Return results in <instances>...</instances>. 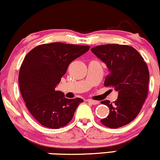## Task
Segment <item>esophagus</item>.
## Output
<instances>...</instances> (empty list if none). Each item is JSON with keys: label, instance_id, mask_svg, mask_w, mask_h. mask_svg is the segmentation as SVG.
I'll return each mask as SVG.
<instances>
[{"label": "esophagus", "instance_id": "obj_1", "mask_svg": "<svg viewBox=\"0 0 160 160\" xmlns=\"http://www.w3.org/2000/svg\"><path fill=\"white\" fill-rule=\"evenodd\" d=\"M88 102H89V103H91V104H92V105H97V104H99V102L98 101H95V100H92V99H88Z\"/></svg>", "mask_w": 160, "mask_h": 160}]
</instances>
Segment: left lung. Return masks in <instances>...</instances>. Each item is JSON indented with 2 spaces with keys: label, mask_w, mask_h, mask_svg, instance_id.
<instances>
[{
  "label": "left lung",
  "mask_w": 160,
  "mask_h": 160,
  "mask_svg": "<svg viewBox=\"0 0 160 160\" xmlns=\"http://www.w3.org/2000/svg\"><path fill=\"white\" fill-rule=\"evenodd\" d=\"M91 52L108 69L104 85L112 86L118 93L114 103L101 102L110 110L101 123L112 129L128 124L137 117L147 98L150 78L147 64L138 51L126 45H102L92 48Z\"/></svg>",
  "instance_id": "8db88e82"
}]
</instances>
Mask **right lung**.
Instances as JSON below:
<instances>
[{"instance_id": "add662e5", "label": "right lung", "mask_w": 160, "mask_h": 160, "mask_svg": "<svg viewBox=\"0 0 160 160\" xmlns=\"http://www.w3.org/2000/svg\"><path fill=\"white\" fill-rule=\"evenodd\" d=\"M89 48L52 42L35 47L25 56L18 74L20 91L28 111L41 125L59 129L72 119L83 99L66 98L55 88L69 63Z\"/></svg>"}]
</instances>
